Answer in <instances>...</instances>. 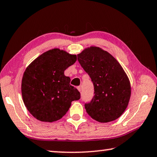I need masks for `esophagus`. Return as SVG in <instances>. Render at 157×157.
<instances>
[{
    "label": "esophagus",
    "mask_w": 157,
    "mask_h": 157,
    "mask_svg": "<svg viewBox=\"0 0 157 157\" xmlns=\"http://www.w3.org/2000/svg\"><path fill=\"white\" fill-rule=\"evenodd\" d=\"M77 88H78L79 91H82V86H79L77 87Z\"/></svg>",
    "instance_id": "34e87169"
}]
</instances>
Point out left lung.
<instances>
[{
    "instance_id": "8db88e82",
    "label": "left lung",
    "mask_w": 157,
    "mask_h": 157,
    "mask_svg": "<svg viewBox=\"0 0 157 157\" xmlns=\"http://www.w3.org/2000/svg\"><path fill=\"white\" fill-rule=\"evenodd\" d=\"M78 60L94 86V98L84 105L87 113L100 123L118 118L131 95L129 80L120 63L98 47L85 49L78 55Z\"/></svg>"
}]
</instances>
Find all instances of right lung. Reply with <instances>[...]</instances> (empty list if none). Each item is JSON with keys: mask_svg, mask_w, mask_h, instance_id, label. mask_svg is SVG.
Wrapping results in <instances>:
<instances>
[{"mask_svg": "<svg viewBox=\"0 0 157 157\" xmlns=\"http://www.w3.org/2000/svg\"><path fill=\"white\" fill-rule=\"evenodd\" d=\"M77 56L55 48L44 52L26 68L22 79L23 102L37 120L52 122L65 115L71 102L80 93L70 84L64 71L76 62Z\"/></svg>", "mask_w": 157, "mask_h": 157, "instance_id": "right-lung-1", "label": "right lung"}]
</instances>
